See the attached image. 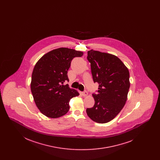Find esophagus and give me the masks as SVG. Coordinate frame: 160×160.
Masks as SVG:
<instances>
[{
    "mask_svg": "<svg viewBox=\"0 0 160 160\" xmlns=\"http://www.w3.org/2000/svg\"><path fill=\"white\" fill-rule=\"evenodd\" d=\"M82 95H83V97H86L88 95V92L86 91H84L82 92Z\"/></svg>",
    "mask_w": 160,
    "mask_h": 160,
    "instance_id": "1",
    "label": "esophagus"
}]
</instances>
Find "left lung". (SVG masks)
I'll return each instance as SVG.
<instances>
[{"label":"left lung","mask_w":160,"mask_h":160,"mask_svg":"<svg viewBox=\"0 0 160 160\" xmlns=\"http://www.w3.org/2000/svg\"><path fill=\"white\" fill-rule=\"evenodd\" d=\"M93 82L99 84L97 94H92L95 104L88 108V116L94 122H110L119 113L127 100L129 91L128 69L112 54L91 50L88 52Z\"/></svg>","instance_id":"left-lung-1"}]
</instances>
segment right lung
I'll list each match as a JSON object with an SVG mask.
<instances>
[{
	"instance_id": "1",
	"label": "right lung",
	"mask_w": 160,
	"mask_h": 160,
	"mask_svg": "<svg viewBox=\"0 0 160 160\" xmlns=\"http://www.w3.org/2000/svg\"><path fill=\"white\" fill-rule=\"evenodd\" d=\"M83 52L62 47L42 56L35 64L32 74L31 89L39 111L48 118H58L67 114L69 102L79 95L68 84V70L72 59L81 57Z\"/></svg>"
}]
</instances>
